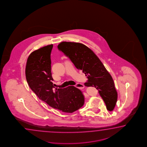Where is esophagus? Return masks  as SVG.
Instances as JSON below:
<instances>
[{
  "instance_id": "esophagus-1",
  "label": "esophagus",
  "mask_w": 147,
  "mask_h": 147,
  "mask_svg": "<svg viewBox=\"0 0 147 147\" xmlns=\"http://www.w3.org/2000/svg\"><path fill=\"white\" fill-rule=\"evenodd\" d=\"M75 87L77 88L78 89H84V86L82 84H77L75 85Z\"/></svg>"
}]
</instances>
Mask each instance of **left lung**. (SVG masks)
<instances>
[{
    "label": "left lung",
    "mask_w": 147,
    "mask_h": 147,
    "mask_svg": "<svg viewBox=\"0 0 147 147\" xmlns=\"http://www.w3.org/2000/svg\"><path fill=\"white\" fill-rule=\"evenodd\" d=\"M58 49L69 58L75 67L82 70L88 81L85 86L94 87L104 101L107 109L113 111L117 100V92L111 75L94 53L83 44L63 42Z\"/></svg>",
    "instance_id": "8db88e82"
}]
</instances>
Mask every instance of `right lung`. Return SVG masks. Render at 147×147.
Instances as JSON below:
<instances>
[{"label": "right lung", "instance_id": "add662e5", "mask_svg": "<svg viewBox=\"0 0 147 147\" xmlns=\"http://www.w3.org/2000/svg\"><path fill=\"white\" fill-rule=\"evenodd\" d=\"M53 44L32 52L27 59L26 76L30 88L50 107L71 113L84 105L82 92L74 86L55 88L51 72V54Z\"/></svg>", "mask_w": 147, "mask_h": 147}]
</instances>
